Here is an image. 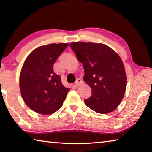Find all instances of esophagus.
I'll use <instances>...</instances> for the list:
<instances>
[{
    "instance_id": "34e87169",
    "label": "esophagus",
    "mask_w": 152,
    "mask_h": 152,
    "mask_svg": "<svg viewBox=\"0 0 152 152\" xmlns=\"http://www.w3.org/2000/svg\"><path fill=\"white\" fill-rule=\"evenodd\" d=\"M82 84V80L80 78H78L76 80V81L75 82V83H74V86H78L80 85H81V84Z\"/></svg>"
}]
</instances>
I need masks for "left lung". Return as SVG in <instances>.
<instances>
[{
	"instance_id": "left-lung-1",
	"label": "left lung",
	"mask_w": 152,
	"mask_h": 152,
	"mask_svg": "<svg viewBox=\"0 0 152 152\" xmlns=\"http://www.w3.org/2000/svg\"><path fill=\"white\" fill-rule=\"evenodd\" d=\"M70 48L83 65V80L91 87L92 95L86 105L101 114L113 112L124 97L127 75L117 52L103 43L73 42Z\"/></svg>"
}]
</instances>
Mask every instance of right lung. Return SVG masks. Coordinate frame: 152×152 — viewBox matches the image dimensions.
Returning <instances> with one entry per match:
<instances>
[{
  "mask_svg": "<svg viewBox=\"0 0 152 152\" xmlns=\"http://www.w3.org/2000/svg\"><path fill=\"white\" fill-rule=\"evenodd\" d=\"M68 43L38 47L25 60L19 77L20 91L25 104L33 111L51 115L62 106L70 88L63 86L53 71V64Z\"/></svg>",
  "mask_w": 152,
  "mask_h": 152,
  "instance_id": "add662e5",
  "label": "right lung"
}]
</instances>
